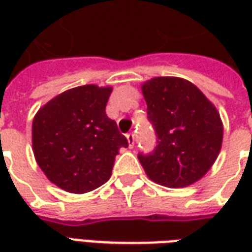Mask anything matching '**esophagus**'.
I'll list each match as a JSON object with an SVG mask.
<instances>
[{"mask_svg": "<svg viewBox=\"0 0 252 252\" xmlns=\"http://www.w3.org/2000/svg\"><path fill=\"white\" fill-rule=\"evenodd\" d=\"M126 139H128V144H129V147L133 148V146H135V133H128L126 135Z\"/></svg>", "mask_w": 252, "mask_h": 252, "instance_id": "34e87169", "label": "esophagus"}]
</instances>
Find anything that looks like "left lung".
Instances as JSON below:
<instances>
[{"mask_svg": "<svg viewBox=\"0 0 252 252\" xmlns=\"http://www.w3.org/2000/svg\"><path fill=\"white\" fill-rule=\"evenodd\" d=\"M157 147L137 158L150 180L185 188L215 163L222 142L220 115L193 83L175 77L153 78L142 86Z\"/></svg>", "mask_w": 252, "mask_h": 252, "instance_id": "obj_1", "label": "left lung"}]
</instances>
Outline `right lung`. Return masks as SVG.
<instances>
[{"instance_id":"right-lung-1","label":"right lung","mask_w":252,"mask_h":252,"mask_svg":"<svg viewBox=\"0 0 252 252\" xmlns=\"http://www.w3.org/2000/svg\"><path fill=\"white\" fill-rule=\"evenodd\" d=\"M112 88L85 85L67 90L39 109L32 123L37 164L52 184L88 193L112 175L116 155L128 140L105 108Z\"/></svg>"}]
</instances>
